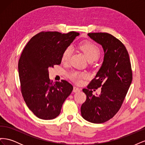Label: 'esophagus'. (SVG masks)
<instances>
[{
    "label": "esophagus",
    "mask_w": 145,
    "mask_h": 145,
    "mask_svg": "<svg viewBox=\"0 0 145 145\" xmlns=\"http://www.w3.org/2000/svg\"><path fill=\"white\" fill-rule=\"evenodd\" d=\"M80 91V89L78 88L77 87L74 86V88H73V92L74 93H77V92H79Z\"/></svg>",
    "instance_id": "1"
}]
</instances>
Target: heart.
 Wrapping results in <instances>:
<instances>
[{"label":"heart","instance_id":"obj_1","mask_svg":"<svg viewBox=\"0 0 145 145\" xmlns=\"http://www.w3.org/2000/svg\"><path fill=\"white\" fill-rule=\"evenodd\" d=\"M80 48L85 54L89 62H93L96 60L100 54V48L91 42L85 41L82 42L80 45ZM71 52L72 48L71 46H68L66 48L62 55V61L63 62H68L71 55ZM85 76V74L77 71H72L69 74V77L72 81L76 83L80 82L82 78Z\"/></svg>","mask_w":145,"mask_h":145}]
</instances>
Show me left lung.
Instances as JSON below:
<instances>
[{"label":"left lung","mask_w":145,"mask_h":145,"mask_svg":"<svg viewBox=\"0 0 145 145\" xmlns=\"http://www.w3.org/2000/svg\"><path fill=\"white\" fill-rule=\"evenodd\" d=\"M88 35L102 45L104 58L88 89H83L86 100L81 106V114L89 122L102 123L110 120L120 109L132 82V69L128 52L118 39L106 33ZM101 86V94L93 95L91 89Z\"/></svg>","instance_id":"obj_1"}]
</instances>
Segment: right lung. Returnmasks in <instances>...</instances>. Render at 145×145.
Here are the masks:
<instances>
[{"label": "right lung", "instance_id": "right-lung-1", "mask_svg": "<svg viewBox=\"0 0 145 145\" xmlns=\"http://www.w3.org/2000/svg\"><path fill=\"white\" fill-rule=\"evenodd\" d=\"M79 33L42 31L35 35L24 49L18 63L21 93L28 108L43 120L57 117L73 86L62 80L52 84L48 69L60 65L64 50Z\"/></svg>", "mask_w": 145, "mask_h": 145}]
</instances>
